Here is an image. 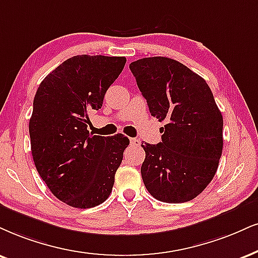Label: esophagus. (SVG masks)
Here are the masks:
<instances>
[{"label": "esophagus", "instance_id": "34e87169", "mask_svg": "<svg viewBox=\"0 0 258 258\" xmlns=\"http://www.w3.org/2000/svg\"><path fill=\"white\" fill-rule=\"evenodd\" d=\"M130 144L132 145H135V146H139L141 142H140V140L138 139H130Z\"/></svg>", "mask_w": 258, "mask_h": 258}]
</instances>
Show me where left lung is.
<instances>
[{
  "label": "left lung",
  "mask_w": 258,
  "mask_h": 258,
  "mask_svg": "<svg viewBox=\"0 0 258 258\" xmlns=\"http://www.w3.org/2000/svg\"><path fill=\"white\" fill-rule=\"evenodd\" d=\"M130 71L161 128V142L145 144L142 180L154 199L191 201L212 182L222 153V114L200 75L176 59L147 57Z\"/></svg>",
  "instance_id": "1"
}]
</instances>
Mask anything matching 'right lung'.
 <instances>
[{"label":"right lung","instance_id":"add662e5","mask_svg":"<svg viewBox=\"0 0 258 258\" xmlns=\"http://www.w3.org/2000/svg\"><path fill=\"white\" fill-rule=\"evenodd\" d=\"M125 62V57L74 56L53 69L34 95L28 125L34 165L50 191L71 207L92 208L112 191L129 139L93 135L88 113L101 109Z\"/></svg>","mask_w":258,"mask_h":258}]
</instances>
